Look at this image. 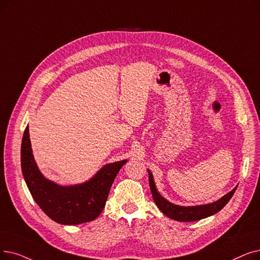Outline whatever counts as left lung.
<instances>
[{
  "mask_svg": "<svg viewBox=\"0 0 260 260\" xmlns=\"http://www.w3.org/2000/svg\"><path fill=\"white\" fill-rule=\"evenodd\" d=\"M148 172H149L150 188H151V192H152L155 204L157 205L158 208L162 211L164 214H166L167 217H169L170 219H173V220H176V221H179V222L198 221V220L210 217V216H212V214L217 213L228 204L229 201L232 199L233 194L235 193V191L237 189V187H235L231 191V192L225 194L220 200L213 202V203H210V204L200 205V206H178V205L172 204V203H170L165 198L161 197V194L158 192L156 189L154 178H153L151 171L148 170Z\"/></svg>",
  "mask_w": 260,
  "mask_h": 260,
  "instance_id": "8db88e82",
  "label": "left lung"
}]
</instances>
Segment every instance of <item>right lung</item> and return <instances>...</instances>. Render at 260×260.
<instances>
[{
	"mask_svg": "<svg viewBox=\"0 0 260 260\" xmlns=\"http://www.w3.org/2000/svg\"><path fill=\"white\" fill-rule=\"evenodd\" d=\"M126 161L105 165L83 184L60 186L39 171L34 159L28 126L22 138L21 168L29 192L43 212L59 224L76 225L96 219L105 207L112 183Z\"/></svg>",
	"mask_w": 260,
	"mask_h": 260,
	"instance_id": "obj_1",
	"label": "right lung"
}]
</instances>
